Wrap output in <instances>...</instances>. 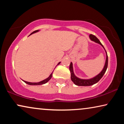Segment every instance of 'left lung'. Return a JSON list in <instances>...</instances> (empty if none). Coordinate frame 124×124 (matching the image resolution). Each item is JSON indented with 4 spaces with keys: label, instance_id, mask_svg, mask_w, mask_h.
Returning <instances> with one entry per match:
<instances>
[{
    "label": "left lung",
    "instance_id": "8db88e82",
    "mask_svg": "<svg viewBox=\"0 0 124 124\" xmlns=\"http://www.w3.org/2000/svg\"><path fill=\"white\" fill-rule=\"evenodd\" d=\"M90 39L92 40V41H94L96 43H99V45H101V46H102L103 48H104L105 51H106V62H105L104 67L103 68V70L101 71V72L98 74L97 76H96L95 77L92 78L90 79H81L76 77L75 74L73 72V64L72 62H71L70 64V66H69V70H70V73H71V80L73 81V82L77 86H91L93 85L94 84H95L96 83H97L98 81H99L100 79H101L102 77L104 75L105 72L107 69L108 67V55L107 54V52L106 50H105L104 47H103L102 44L101 43V42H100V40L96 38V37L95 36V35L93 34H90L89 35Z\"/></svg>",
    "mask_w": 124,
    "mask_h": 124
}]
</instances>
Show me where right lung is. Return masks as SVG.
I'll list each match as a JSON object with an SVG mask.
<instances>
[{
    "mask_svg": "<svg viewBox=\"0 0 124 124\" xmlns=\"http://www.w3.org/2000/svg\"><path fill=\"white\" fill-rule=\"evenodd\" d=\"M38 31H39L38 30H35V31H34L33 33H31L30 35H31V34H34L35 33H37V32H38ZM60 62H59L57 65L60 64ZM52 73H53V72L51 73V74H50V76H49L48 78H47L46 79H44V80H43V81H40V82H27V81H23V82H25L27 84L30 85H43L45 84H46V83L48 82V81H49V80H50V79L52 77Z\"/></svg>",
    "mask_w": 124,
    "mask_h": 124,
    "instance_id": "right-lung-1",
    "label": "right lung"
}]
</instances>
